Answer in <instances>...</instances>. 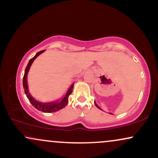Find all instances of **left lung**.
<instances>
[{
	"mask_svg": "<svg viewBox=\"0 0 158 158\" xmlns=\"http://www.w3.org/2000/svg\"><path fill=\"white\" fill-rule=\"evenodd\" d=\"M95 106H97L98 108V109H100V108H99V106H98V105L96 104V103H95Z\"/></svg>",
	"mask_w": 158,
	"mask_h": 158,
	"instance_id": "left-lung-1",
	"label": "left lung"
}]
</instances>
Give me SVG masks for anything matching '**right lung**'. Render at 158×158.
<instances>
[{"instance_id": "add662e5", "label": "right lung", "mask_w": 158, "mask_h": 158, "mask_svg": "<svg viewBox=\"0 0 158 158\" xmlns=\"http://www.w3.org/2000/svg\"><path fill=\"white\" fill-rule=\"evenodd\" d=\"M45 50L40 51L38 52L36 55H35L33 58L30 60L28 62V64H27V67L25 70V74H24L23 77V88L25 89V95H27V98L29 99L30 102L31 103V104L34 106L35 109H37L38 110L43 111V112L46 113H51V112H55V111H57L60 109H63L65 106L68 104V102H69V95L72 93L73 91V84L70 87L69 90L65 94V95L63 98L61 100L57 101H53V102H49V103H41L39 102V101H36V100L34 99V98L30 94L29 90H28V87H27V73H28L30 68H31L32 63L34 61V60L36 58V57L39 56L40 54L44 52Z\"/></svg>"}]
</instances>
